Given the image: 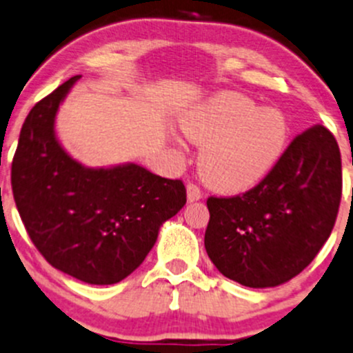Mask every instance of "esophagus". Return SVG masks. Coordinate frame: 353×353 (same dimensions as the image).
I'll return each instance as SVG.
<instances>
[{"label": "esophagus", "instance_id": "obj_1", "mask_svg": "<svg viewBox=\"0 0 353 353\" xmlns=\"http://www.w3.org/2000/svg\"><path fill=\"white\" fill-rule=\"evenodd\" d=\"M186 189H188V199L189 201H198V199H201L203 198V192H201V189H199V186H196V184H192V183H189L188 186H186Z\"/></svg>", "mask_w": 353, "mask_h": 353}]
</instances>
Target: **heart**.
<instances>
[{"instance_id": "heart-1", "label": "heart", "mask_w": 353, "mask_h": 353, "mask_svg": "<svg viewBox=\"0 0 353 353\" xmlns=\"http://www.w3.org/2000/svg\"><path fill=\"white\" fill-rule=\"evenodd\" d=\"M183 128L203 147L199 170L210 186L239 192L255 186L276 167L289 142L283 111L225 92L184 114Z\"/></svg>"}]
</instances>
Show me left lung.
Masks as SVG:
<instances>
[{
    "label": "left lung",
    "mask_w": 353,
    "mask_h": 353,
    "mask_svg": "<svg viewBox=\"0 0 353 353\" xmlns=\"http://www.w3.org/2000/svg\"><path fill=\"white\" fill-rule=\"evenodd\" d=\"M342 199V157L323 125L304 130L276 167L242 194L210 196L208 257L247 288L288 283L328 240Z\"/></svg>",
    "instance_id": "left-lung-1"
}]
</instances>
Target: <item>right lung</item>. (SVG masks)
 I'll use <instances>...</instances> for the list:
<instances>
[{
  "label": "right lung",
  "instance_id": "add662e5",
  "mask_svg": "<svg viewBox=\"0 0 353 353\" xmlns=\"http://www.w3.org/2000/svg\"><path fill=\"white\" fill-rule=\"evenodd\" d=\"M79 77L30 110L11 164V189L43 259L83 283L106 285L142 264L161 225L186 205V188L137 164L88 169L65 154L54 121Z\"/></svg>",
  "mask_w": 353,
  "mask_h": 353
}]
</instances>
